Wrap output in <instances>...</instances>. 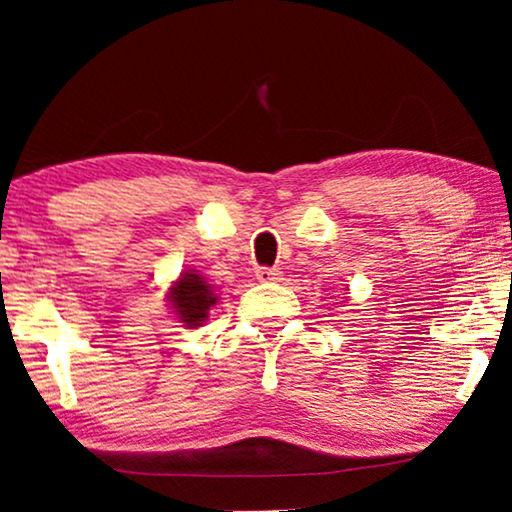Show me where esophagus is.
<instances>
[{"instance_id":"34e87169","label":"esophagus","mask_w":512,"mask_h":512,"mask_svg":"<svg viewBox=\"0 0 512 512\" xmlns=\"http://www.w3.org/2000/svg\"><path fill=\"white\" fill-rule=\"evenodd\" d=\"M256 279L258 282H279V279H282V272H279V268H258Z\"/></svg>"}]
</instances>
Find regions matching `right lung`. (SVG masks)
Instances as JSON below:
<instances>
[{"label":"right lung","mask_w":512,"mask_h":512,"mask_svg":"<svg viewBox=\"0 0 512 512\" xmlns=\"http://www.w3.org/2000/svg\"><path fill=\"white\" fill-rule=\"evenodd\" d=\"M170 300L177 317L188 328H193L207 319L209 307L216 303V296L212 293V286L205 284V277L195 275V272H184L177 286L170 291Z\"/></svg>","instance_id":"right-lung-1"}]
</instances>
